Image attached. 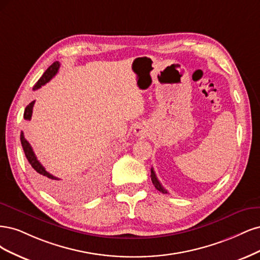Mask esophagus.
<instances>
[{
  "label": "esophagus",
  "mask_w": 260,
  "mask_h": 260,
  "mask_svg": "<svg viewBox=\"0 0 260 260\" xmlns=\"http://www.w3.org/2000/svg\"><path fill=\"white\" fill-rule=\"evenodd\" d=\"M135 135L136 136H139V137H144V136H146V131L142 128L141 126H137V127H135Z\"/></svg>",
  "instance_id": "obj_1"
}]
</instances>
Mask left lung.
<instances>
[{"mask_svg":"<svg viewBox=\"0 0 260 260\" xmlns=\"http://www.w3.org/2000/svg\"><path fill=\"white\" fill-rule=\"evenodd\" d=\"M151 180H152V183L154 185V187L156 188V190L161 191L162 193H169V192H167V191L164 189V187L161 185V182L157 180V178H156V176H155V173H154L153 169H151Z\"/></svg>","mask_w":260,"mask_h":260,"instance_id":"8db88e82","label":"left lung"}]
</instances>
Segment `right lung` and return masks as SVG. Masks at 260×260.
<instances>
[{
	"instance_id": "obj_1",
	"label": "right lung",
	"mask_w": 260,
	"mask_h": 260,
	"mask_svg": "<svg viewBox=\"0 0 260 260\" xmlns=\"http://www.w3.org/2000/svg\"><path fill=\"white\" fill-rule=\"evenodd\" d=\"M59 67H60V63L58 61H55L53 64L49 66L47 70L44 72V74L42 75L40 80L36 83V85L33 86V89L36 90V89L40 88L42 85H45L47 82L51 81L55 77L56 73L58 72ZM35 103L36 102L33 100V102L30 103L26 107V109H24V113H23V119L24 120H31L32 110H33V106H35ZM20 141H21L23 152H24V154H26L27 160L31 164L32 169L36 171V173L38 175V179L41 182V185L43 186L46 190H48L49 192H52V193H55V194L62 193V189L59 185V182H58L60 179L55 177V176H53L52 174H49L48 172H46V170L44 169V166L38 161V158H37L35 152H33L31 145L27 141V139L24 138L22 132L20 134Z\"/></svg>"
}]
</instances>
